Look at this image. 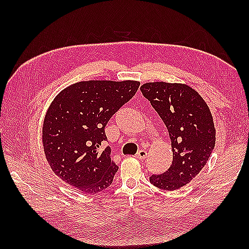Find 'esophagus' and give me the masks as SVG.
<instances>
[{
    "label": "esophagus",
    "instance_id": "34e87169",
    "mask_svg": "<svg viewBox=\"0 0 249 249\" xmlns=\"http://www.w3.org/2000/svg\"><path fill=\"white\" fill-rule=\"evenodd\" d=\"M146 156H147V152L144 150H140L136 154V158H138V160H145Z\"/></svg>",
    "mask_w": 249,
    "mask_h": 249
}]
</instances>
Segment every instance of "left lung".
Returning <instances> with one entry per match:
<instances>
[{"label": "left lung", "mask_w": 249, "mask_h": 249, "mask_svg": "<svg viewBox=\"0 0 249 249\" xmlns=\"http://www.w3.org/2000/svg\"><path fill=\"white\" fill-rule=\"evenodd\" d=\"M141 92L165 123L171 140L170 168L150 182L165 190L185 186L208 162L215 145L216 130L209 106L185 83L163 81L142 84Z\"/></svg>", "instance_id": "8db88e82"}]
</instances>
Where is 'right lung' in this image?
Wrapping results in <instances>:
<instances>
[{
	"label": "right lung",
	"instance_id": "obj_1",
	"mask_svg": "<svg viewBox=\"0 0 249 249\" xmlns=\"http://www.w3.org/2000/svg\"><path fill=\"white\" fill-rule=\"evenodd\" d=\"M139 81L88 80L71 84L52 100L43 124V146L51 170L78 190L96 195L109 187L119 167L105 126L133 98Z\"/></svg>",
	"mask_w": 249,
	"mask_h": 249
}]
</instances>
